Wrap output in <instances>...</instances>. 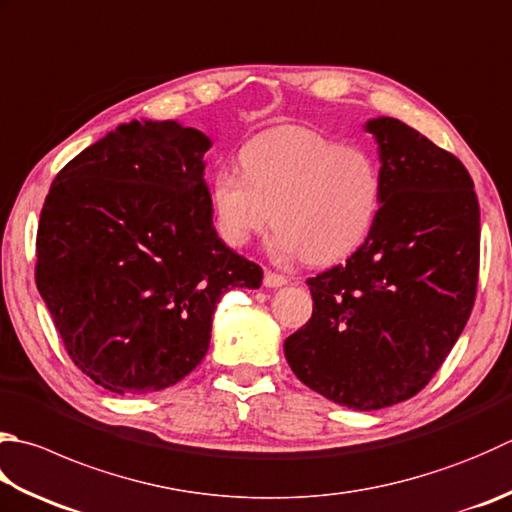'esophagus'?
Returning <instances> with one entry per match:
<instances>
[{
    "instance_id": "1",
    "label": "esophagus",
    "mask_w": 512,
    "mask_h": 512,
    "mask_svg": "<svg viewBox=\"0 0 512 512\" xmlns=\"http://www.w3.org/2000/svg\"><path fill=\"white\" fill-rule=\"evenodd\" d=\"M263 283H265V287H283V285H287V278L283 276V274H276V272H272V269H265V278H263Z\"/></svg>"
}]
</instances>
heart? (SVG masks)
Wrapping results in <instances>:
<instances>
[{"instance_id": "heart-1", "label": "heart", "mask_w": 512, "mask_h": 512, "mask_svg": "<svg viewBox=\"0 0 512 512\" xmlns=\"http://www.w3.org/2000/svg\"><path fill=\"white\" fill-rule=\"evenodd\" d=\"M240 173L220 169L209 185L218 234L243 247L269 223L278 258L332 265L359 249L381 209V171L368 151L305 127H276L238 153Z\"/></svg>"}]
</instances>
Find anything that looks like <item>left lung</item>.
<instances>
[{
	"label": "left lung",
	"instance_id": "left-lung-1",
	"mask_svg": "<svg viewBox=\"0 0 512 512\" xmlns=\"http://www.w3.org/2000/svg\"><path fill=\"white\" fill-rule=\"evenodd\" d=\"M383 196L365 243L307 278L314 310L287 336L307 388L379 410L426 388L464 332L479 278V202L459 158L394 118L365 124Z\"/></svg>",
	"mask_w": 512,
	"mask_h": 512
}]
</instances>
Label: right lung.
Segmentation results:
<instances>
[{
  "label": "right lung",
  "instance_id": "add662e5",
  "mask_svg": "<svg viewBox=\"0 0 512 512\" xmlns=\"http://www.w3.org/2000/svg\"><path fill=\"white\" fill-rule=\"evenodd\" d=\"M176 120H133L53 180L35 283L66 352L115 394L165 390L205 359L216 303L263 269L218 238L205 156Z\"/></svg>",
  "mask_w": 512,
  "mask_h": 512
}]
</instances>
